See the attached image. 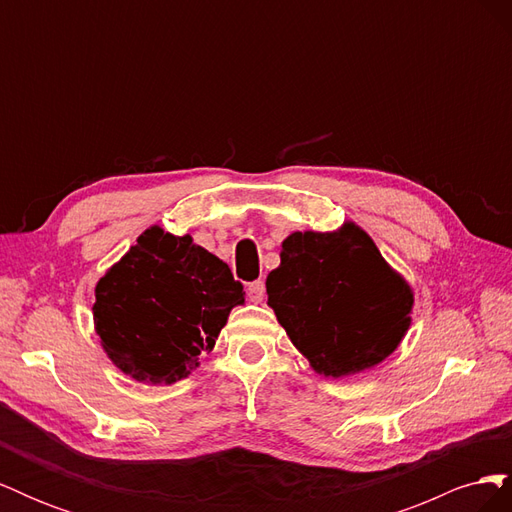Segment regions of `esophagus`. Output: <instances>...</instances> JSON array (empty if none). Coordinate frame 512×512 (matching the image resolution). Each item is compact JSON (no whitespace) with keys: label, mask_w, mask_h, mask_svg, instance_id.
<instances>
[{"label":"esophagus","mask_w":512,"mask_h":512,"mask_svg":"<svg viewBox=\"0 0 512 512\" xmlns=\"http://www.w3.org/2000/svg\"><path fill=\"white\" fill-rule=\"evenodd\" d=\"M247 297H250L252 303H260L262 297H265V282L256 280L250 286H247Z\"/></svg>","instance_id":"esophagus-1"}]
</instances>
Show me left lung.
Wrapping results in <instances>:
<instances>
[{
  "label": "left lung",
  "mask_w": 512,
  "mask_h": 512,
  "mask_svg": "<svg viewBox=\"0 0 512 512\" xmlns=\"http://www.w3.org/2000/svg\"><path fill=\"white\" fill-rule=\"evenodd\" d=\"M267 275V303L318 374L342 378L384 361L410 327L412 290L365 230L292 232Z\"/></svg>",
  "instance_id": "obj_1"
}]
</instances>
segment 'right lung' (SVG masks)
Segmentation results:
<instances>
[{"mask_svg":"<svg viewBox=\"0 0 512 512\" xmlns=\"http://www.w3.org/2000/svg\"><path fill=\"white\" fill-rule=\"evenodd\" d=\"M243 286L226 262L158 226L96 286L94 322L102 348L123 374L145 384H173L215 346Z\"/></svg>","mask_w":512,"mask_h":512,"instance_id":"right-lung-1","label":"right lung"}]
</instances>
